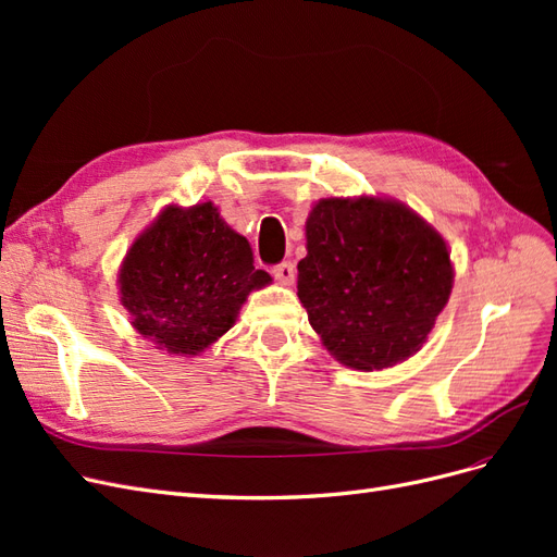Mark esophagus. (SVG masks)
<instances>
[{
	"mask_svg": "<svg viewBox=\"0 0 557 557\" xmlns=\"http://www.w3.org/2000/svg\"><path fill=\"white\" fill-rule=\"evenodd\" d=\"M272 274L278 283L290 285L295 281V264L293 262H278L272 267Z\"/></svg>",
	"mask_w": 557,
	"mask_h": 557,
	"instance_id": "1",
	"label": "esophagus"
}]
</instances>
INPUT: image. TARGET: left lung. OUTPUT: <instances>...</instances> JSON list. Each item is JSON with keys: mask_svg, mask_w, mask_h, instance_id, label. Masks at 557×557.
Returning a JSON list of instances; mask_svg holds the SVG:
<instances>
[{"mask_svg": "<svg viewBox=\"0 0 557 557\" xmlns=\"http://www.w3.org/2000/svg\"><path fill=\"white\" fill-rule=\"evenodd\" d=\"M453 288L446 242L397 201L320 199L297 297L332 356L374 372L425 344Z\"/></svg>", "mask_w": 557, "mask_h": 557, "instance_id": "obj_1", "label": "left lung"}]
</instances>
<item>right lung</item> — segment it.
Instances as JSON below:
<instances>
[{
  "instance_id": "obj_1",
  "label": "right lung",
  "mask_w": 557,
  "mask_h": 557,
  "mask_svg": "<svg viewBox=\"0 0 557 557\" xmlns=\"http://www.w3.org/2000/svg\"><path fill=\"white\" fill-rule=\"evenodd\" d=\"M269 281L252 267L246 237L227 227L211 201L166 207L132 244L117 278L132 325L178 356H197L223 336L248 293Z\"/></svg>"
}]
</instances>
